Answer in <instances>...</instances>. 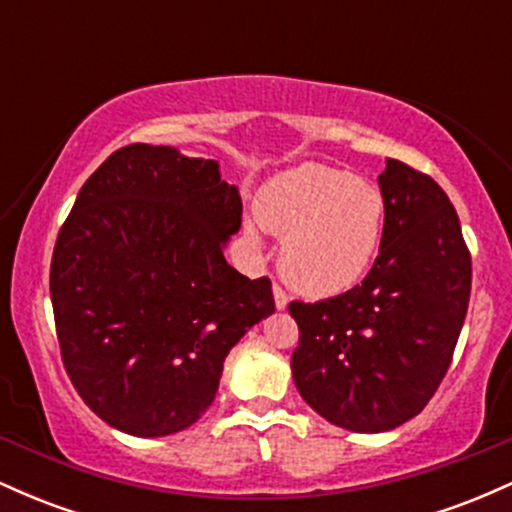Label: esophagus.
Masks as SVG:
<instances>
[{"instance_id": "obj_1", "label": "esophagus", "mask_w": 512, "mask_h": 512, "mask_svg": "<svg viewBox=\"0 0 512 512\" xmlns=\"http://www.w3.org/2000/svg\"><path fill=\"white\" fill-rule=\"evenodd\" d=\"M272 291H274V305H276V308H279V310H284L286 305H289V296H286V291L281 289L279 284H274Z\"/></svg>"}]
</instances>
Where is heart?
Segmentation results:
<instances>
[{
  "mask_svg": "<svg viewBox=\"0 0 512 512\" xmlns=\"http://www.w3.org/2000/svg\"><path fill=\"white\" fill-rule=\"evenodd\" d=\"M257 219H245L250 250L264 248L262 228L284 238L279 269L305 296L349 291L366 276L385 236L383 192L349 170L305 163L276 175L257 197Z\"/></svg>",
  "mask_w": 512,
  "mask_h": 512,
  "instance_id": "heart-1",
  "label": "heart"
}]
</instances>
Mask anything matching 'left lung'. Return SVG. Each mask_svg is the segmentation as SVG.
Returning <instances> with one entry per match:
<instances>
[{
	"label": "left lung",
	"mask_w": 512,
	"mask_h": 512,
	"mask_svg": "<svg viewBox=\"0 0 512 512\" xmlns=\"http://www.w3.org/2000/svg\"><path fill=\"white\" fill-rule=\"evenodd\" d=\"M378 182L387 221L366 279L289 303L301 332L293 383L330 424L358 433L397 428L436 395L472 291V255L443 187L395 158Z\"/></svg>",
	"instance_id": "8db88e82"
}]
</instances>
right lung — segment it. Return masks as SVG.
I'll list each match as a JSON object with an SVG mask.
<instances>
[{
	"label": "right lung",
	"mask_w": 512,
	"mask_h": 512,
	"mask_svg": "<svg viewBox=\"0 0 512 512\" xmlns=\"http://www.w3.org/2000/svg\"><path fill=\"white\" fill-rule=\"evenodd\" d=\"M219 163L129 144L81 187L50 264L69 380L105 424L156 438L214 402L228 351L274 313L272 281L223 257L240 228Z\"/></svg>",
	"instance_id": "right-lung-1"
}]
</instances>
